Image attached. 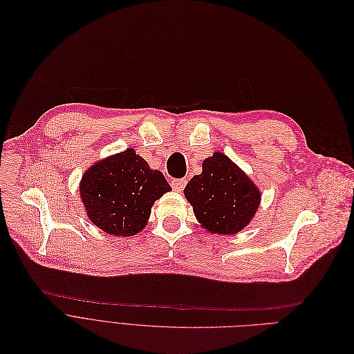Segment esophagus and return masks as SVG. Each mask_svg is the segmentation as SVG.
<instances>
[{"instance_id":"obj_1","label":"esophagus","mask_w":354,"mask_h":354,"mask_svg":"<svg viewBox=\"0 0 354 354\" xmlns=\"http://www.w3.org/2000/svg\"><path fill=\"white\" fill-rule=\"evenodd\" d=\"M186 184H187L186 178H174V180H171V186H173V189L176 192L184 190V187H186Z\"/></svg>"}]
</instances>
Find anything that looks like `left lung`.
Returning a JSON list of instances; mask_svg holds the SVG:
<instances>
[{"mask_svg":"<svg viewBox=\"0 0 354 354\" xmlns=\"http://www.w3.org/2000/svg\"><path fill=\"white\" fill-rule=\"evenodd\" d=\"M184 196L201 226L221 234L242 230L254 217L261 201L255 184L221 153L203 161V171L187 183Z\"/></svg>","mask_w":354,"mask_h":354,"instance_id":"obj_1","label":"left lung"}]
</instances>
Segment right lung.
Masks as SVG:
<instances>
[{"label":"right lung","instance_id":"right-lung-1","mask_svg":"<svg viewBox=\"0 0 354 354\" xmlns=\"http://www.w3.org/2000/svg\"><path fill=\"white\" fill-rule=\"evenodd\" d=\"M171 187L132 148L96 162L83 174L80 197L91 221L106 233L132 236L145 225L154 201Z\"/></svg>","mask_w":354,"mask_h":354}]
</instances>
